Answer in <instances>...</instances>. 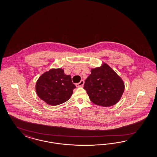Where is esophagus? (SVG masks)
Wrapping results in <instances>:
<instances>
[{"mask_svg":"<svg viewBox=\"0 0 157 157\" xmlns=\"http://www.w3.org/2000/svg\"><path fill=\"white\" fill-rule=\"evenodd\" d=\"M84 83H85V82L83 80H81V82H79V83H76V86L77 87H82L83 85H84Z\"/></svg>","mask_w":157,"mask_h":157,"instance_id":"esophagus-1","label":"esophagus"}]
</instances>
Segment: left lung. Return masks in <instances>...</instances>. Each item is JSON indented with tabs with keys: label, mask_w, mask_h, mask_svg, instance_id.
<instances>
[{
	"label": "left lung",
	"mask_w": 157,
	"mask_h": 157,
	"mask_svg": "<svg viewBox=\"0 0 157 157\" xmlns=\"http://www.w3.org/2000/svg\"><path fill=\"white\" fill-rule=\"evenodd\" d=\"M122 79L106 63L91 70L86 79L84 89L91 101L104 107L111 106L120 100L124 91Z\"/></svg>",
	"instance_id": "1"
}]
</instances>
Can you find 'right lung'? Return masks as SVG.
Listing matches in <instances>:
<instances>
[{"label": "right lung", "mask_w": 157, "mask_h": 157, "mask_svg": "<svg viewBox=\"0 0 157 157\" xmlns=\"http://www.w3.org/2000/svg\"><path fill=\"white\" fill-rule=\"evenodd\" d=\"M76 86L71 75H66L62 68L51 69L43 74L36 82V91L38 97L47 104L55 106L66 102Z\"/></svg>", "instance_id": "obj_1"}]
</instances>
